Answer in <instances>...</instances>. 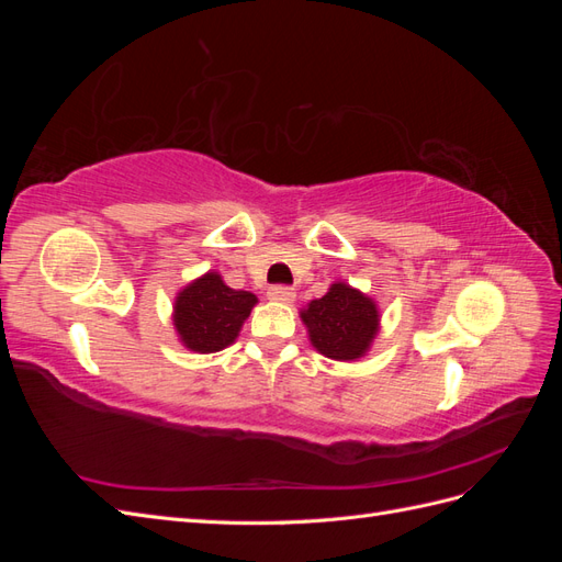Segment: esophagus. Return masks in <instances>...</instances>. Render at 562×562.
<instances>
[{
    "label": "esophagus",
    "mask_w": 562,
    "mask_h": 562,
    "mask_svg": "<svg viewBox=\"0 0 562 562\" xmlns=\"http://www.w3.org/2000/svg\"><path fill=\"white\" fill-rule=\"evenodd\" d=\"M267 297L271 302H279V304H291L295 300V293H293V288H288V285H274L267 291Z\"/></svg>",
    "instance_id": "esophagus-1"
}]
</instances>
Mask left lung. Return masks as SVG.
Here are the masks:
<instances>
[{
    "instance_id": "1",
    "label": "left lung",
    "mask_w": 562,
    "mask_h": 562,
    "mask_svg": "<svg viewBox=\"0 0 562 562\" xmlns=\"http://www.w3.org/2000/svg\"><path fill=\"white\" fill-rule=\"evenodd\" d=\"M312 347L333 361H359L380 333V307L370 295L345 281L330 283L328 293L300 310Z\"/></svg>"
}]
</instances>
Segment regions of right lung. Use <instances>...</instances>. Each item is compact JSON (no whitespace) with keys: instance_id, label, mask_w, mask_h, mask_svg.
Masks as SVG:
<instances>
[{"instance_id":"obj_1","label":"right lung","mask_w":562,"mask_h":562,"mask_svg":"<svg viewBox=\"0 0 562 562\" xmlns=\"http://www.w3.org/2000/svg\"><path fill=\"white\" fill-rule=\"evenodd\" d=\"M258 304L250 291H234L217 271H206L180 288L173 302V328L184 349L215 353L234 345Z\"/></svg>"}]
</instances>
